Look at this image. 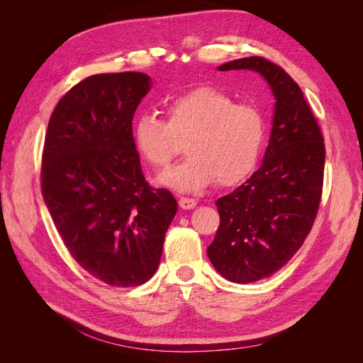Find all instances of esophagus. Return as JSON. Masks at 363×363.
<instances>
[{
    "label": "esophagus",
    "mask_w": 363,
    "mask_h": 363,
    "mask_svg": "<svg viewBox=\"0 0 363 363\" xmlns=\"http://www.w3.org/2000/svg\"><path fill=\"white\" fill-rule=\"evenodd\" d=\"M179 206L182 208H184V211H189V208H194L196 206V200L188 199V196H182V199L179 200Z\"/></svg>",
    "instance_id": "34e87169"
}]
</instances>
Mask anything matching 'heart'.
I'll list each match as a JSON object with an SVG mask.
<instances>
[{
    "label": "heart",
    "instance_id": "heart-1",
    "mask_svg": "<svg viewBox=\"0 0 363 363\" xmlns=\"http://www.w3.org/2000/svg\"><path fill=\"white\" fill-rule=\"evenodd\" d=\"M168 123L142 113L133 124V144L142 160L160 169L179 152V138H188L189 157L159 175L163 186L195 192L218 182L238 184L257 168L267 124L259 107L236 103L211 86L175 95L164 106Z\"/></svg>",
    "mask_w": 363,
    "mask_h": 363
}]
</instances>
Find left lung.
<instances>
[{
  "label": "left lung",
  "instance_id": "left-lung-1",
  "mask_svg": "<svg viewBox=\"0 0 363 363\" xmlns=\"http://www.w3.org/2000/svg\"><path fill=\"white\" fill-rule=\"evenodd\" d=\"M250 69L276 98L260 168L216 201L219 227L207 256L221 276L251 283L272 276L309 235L320 207L325 148L304 95L286 71L263 57L227 62L218 71Z\"/></svg>",
  "mask_w": 363,
  "mask_h": 363
}]
</instances>
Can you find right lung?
<instances>
[{"label": "right lung", "instance_id": "right-lung-1", "mask_svg": "<svg viewBox=\"0 0 363 363\" xmlns=\"http://www.w3.org/2000/svg\"><path fill=\"white\" fill-rule=\"evenodd\" d=\"M144 72L96 74L60 98L42 155V196L65 247L111 286L148 281L177 213L167 189L145 182L133 116L150 89Z\"/></svg>", "mask_w": 363, "mask_h": 363}]
</instances>
